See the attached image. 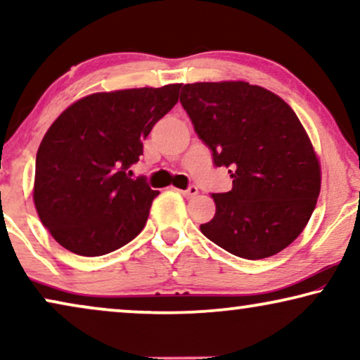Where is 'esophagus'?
<instances>
[{
	"instance_id": "1",
	"label": "esophagus",
	"mask_w": 360,
	"mask_h": 360,
	"mask_svg": "<svg viewBox=\"0 0 360 360\" xmlns=\"http://www.w3.org/2000/svg\"><path fill=\"white\" fill-rule=\"evenodd\" d=\"M180 193L184 195L185 198H193V196L198 195V188H196L195 185H191V186H188V188H186V190H181Z\"/></svg>"
}]
</instances>
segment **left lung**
<instances>
[{
    "label": "left lung",
    "instance_id": "8db88e82",
    "mask_svg": "<svg viewBox=\"0 0 360 360\" xmlns=\"http://www.w3.org/2000/svg\"><path fill=\"white\" fill-rule=\"evenodd\" d=\"M180 103L214 165L233 179L231 191L211 195L216 214L201 233L249 260L283 250L302 234L321 190L318 157L298 116L248 82L186 83Z\"/></svg>",
    "mask_w": 360,
    "mask_h": 360
}]
</instances>
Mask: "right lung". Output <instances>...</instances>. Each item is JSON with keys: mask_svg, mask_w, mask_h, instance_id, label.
<instances>
[{"mask_svg": "<svg viewBox=\"0 0 360 360\" xmlns=\"http://www.w3.org/2000/svg\"><path fill=\"white\" fill-rule=\"evenodd\" d=\"M180 86L93 93L49 127L36 157L34 205L62 248L98 257L144 229L159 191L127 170L155 122L176 105Z\"/></svg>", "mask_w": 360, "mask_h": 360, "instance_id": "1", "label": "right lung"}]
</instances>
